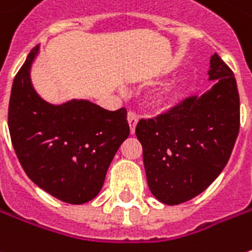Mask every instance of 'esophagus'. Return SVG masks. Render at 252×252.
<instances>
[{"instance_id": "1", "label": "esophagus", "mask_w": 252, "mask_h": 252, "mask_svg": "<svg viewBox=\"0 0 252 252\" xmlns=\"http://www.w3.org/2000/svg\"><path fill=\"white\" fill-rule=\"evenodd\" d=\"M126 120H128V124H129V131H131V134H134L135 132V126H137L138 123V115L134 113V111H129L128 115H126Z\"/></svg>"}]
</instances>
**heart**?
Masks as SVG:
<instances>
[{"label": "heart", "instance_id": "obj_1", "mask_svg": "<svg viewBox=\"0 0 252 252\" xmlns=\"http://www.w3.org/2000/svg\"><path fill=\"white\" fill-rule=\"evenodd\" d=\"M173 98H175V95L173 93H170V92H166V93L160 94L157 97V105H160V107H166V105H169L172 101H173Z\"/></svg>", "mask_w": 252, "mask_h": 252}]
</instances>
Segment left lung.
I'll use <instances>...</instances> for the list:
<instances>
[{
  "label": "left lung",
  "mask_w": 252,
  "mask_h": 252,
  "mask_svg": "<svg viewBox=\"0 0 252 252\" xmlns=\"http://www.w3.org/2000/svg\"><path fill=\"white\" fill-rule=\"evenodd\" d=\"M213 87L168 113L141 120L148 186L159 202L181 204L206 190L221 173L240 131V95L233 70L217 53L210 58Z\"/></svg>",
  "instance_id": "obj_1"
}]
</instances>
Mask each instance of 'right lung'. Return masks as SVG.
<instances>
[{
  "label": "right lung",
  "instance_id": "obj_1",
  "mask_svg": "<svg viewBox=\"0 0 252 252\" xmlns=\"http://www.w3.org/2000/svg\"><path fill=\"white\" fill-rule=\"evenodd\" d=\"M33 48L17 73L8 126L28 178L62 202L83 204L103 188L107 169L129 135L126 110L108 111L87 100L46 103L31 83Z\"/></svg>",
  "mask_w": 252,
  "mask_h": 252
}]
</instances>
